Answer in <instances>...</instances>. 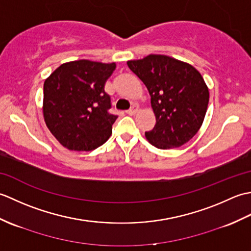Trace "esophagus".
<instances>
[{"label": "esophagus", "instance_id": "1", "mask_svg": "<svg viewBox=\"0 0 251 251\" xmlns=\"http://www.w3.org/2000/svg\"><path fill=\"white\" fill-rule=\"evenodd\" d=\"M138 111H139V106L135 104V105H132V106H131V109H130V110L127 111V114H129V115H135Z\"/></svg>", "mask_w": 251, "mask_h": 251}]
</instances>
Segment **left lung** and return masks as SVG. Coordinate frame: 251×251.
Here are the masks:
<instances>
[{"label":"left lung","mask_w":251,"mask_h":251,"mask_svg":"<svg viewBox=\"0 0 251 251\" xmlns=\"http://www.w3.org/2000/svg\"><path fill=\"white\" fill-rule=\"evenodd\" d=\"M127 66L151 96L156 124L146 132L147 140L163 150L191 140L204 122L209 102V90L201 74L190 63L166 55L151 54L128 60Z\"/></svg>","instance_id":"obj_1"}]
</instances>
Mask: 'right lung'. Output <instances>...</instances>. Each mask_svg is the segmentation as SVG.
Masks as SVG:
<instances>
[{
    "instance_id": "right-lung-1",
    "label": "right lung",
    "mask_w": 251,
    "mask_h": 251,
    "mask_svg": "<svg viewBox=\"0 0 251 251\" xmlns=\"http://www.w3.org/2000/svg\"><path fill=\"white\" fill-rule=\"evenodd\" d=\"M115 68V62L74 60L45 79V124L68 150L92 151L110 138L117 116L108 112L111 101L104 85Z\"/></svg>"
}]
</instances>
